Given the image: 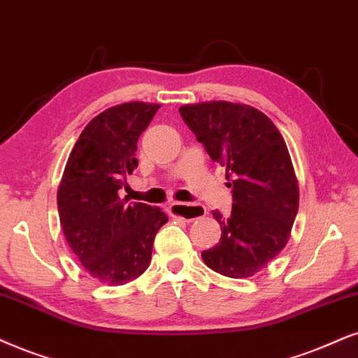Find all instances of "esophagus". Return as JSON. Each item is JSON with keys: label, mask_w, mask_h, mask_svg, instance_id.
<instances>
[{"label": "esophagus", "mask_w": 358, "mask_h": 358, "mask_svg": "<svg viewBox=\"0 0 358 358\" xmlns=\"http://www.w3.org/2000/svg\"><path fill=\"white\" fill-rule=\"evenodd\" d=\"M170 211L173 213V215L180 216V218H183L185 221H194L206 215L205 206L189 205V203H171Z\"/></svg>", "instance_id": "1"}]
</instances>
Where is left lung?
<instances>
[{
  "mask_svg": "<svg viewBox=\"0 0 358 358\" xmlns=\"http://www.w3.org/2000/svg\"><path fill=\"white\" fill-rule=\"evenodd\" d=\"M188 129L213 162L226 169L231 215L218 210L221 239L201 257L228 278H250L286 246L299 210V187L286 142L261 110L244 103L203 102L180 107Z\"/></svg>",
  "mask_w": 358,
  "mask_h": 358,
  "instance_id": "left-lung-1",
  "label": "left lung"
}]
</instances>
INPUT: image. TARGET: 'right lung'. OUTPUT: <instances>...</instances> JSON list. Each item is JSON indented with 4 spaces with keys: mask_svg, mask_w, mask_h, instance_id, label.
<instances>
[{
    "mask_svg": "<svg viewBox=\"0 0 358 358\" xmlns=\"http://www.w3.org/2000/svg\"><path fill=\"white\" fill-rule=\"evenodd\" d=\"M160 108L127 102L94 117L72 148L57 189V210L71 250L101 282H129L152 259L153 239L169 221L160 208L120 196L132 175L138 137Z\"/></svg>",
    "mask_w": 358,
    "mask_h": 358,
    "instance_id": "obj_1",
    "label": "right lung"
}]
</instances>
